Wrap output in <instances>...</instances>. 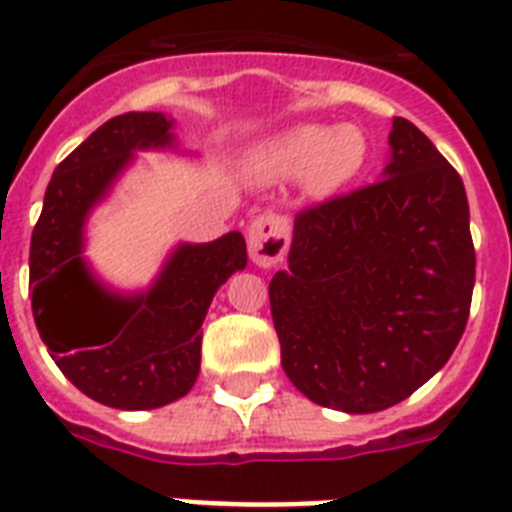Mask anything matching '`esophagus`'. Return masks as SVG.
Returning <instances> with one entry per match:
<instances>
[{
    "mask_svg": "<svg viewBox=\"0 0 512 512\" xmlns=\"http://www.w3.org/2000/svg\"><path fill=\"white\" fill-rule=\"evenodd\" d=\"M288 222L275 214L253 219L248 227V253L259 267H275L288 251Z\"/></svg>",
    "mask_w": 512,
    "mask_h": 512,
    "instance_id": "34e87169",
    "label": "esophagus"
}]
</instances>
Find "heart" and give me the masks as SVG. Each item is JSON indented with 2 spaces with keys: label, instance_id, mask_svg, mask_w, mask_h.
Masks as SVG:
<instances>
[{
  "label": "heart",
  "instance_id": "heart-1",
  "mask_svg": "<svg viewBox=\"0 0 512 512\" xmlns=\"http://www.w3.org/2000/svg\"><path fill=\"white\" fill-rule=\"evenodd\" d=\"M370 161V140L357 124H298L261 150L256 171L272 182L306 179L314 195H333Z\"/></svg>",
  "mask_w": 512,
  "mask_h": 512
}]
</instances>
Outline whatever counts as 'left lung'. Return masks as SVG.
<instances>
[{
	"label": "left lung",
	"mask_w": 512,
	"mask_h": 512,
	"mask_svg": "<svg viewBox=\"0 0 512 512\" xmlns=\"http://www.w3.org/2000/svg\"><path fill=\"white\" fill-rule=\"evenodd\" d=\"M476 251L463 179L394 118L380 182L309 208L269 282L282 370L314 404L367 415L404 402L463 338Z\"/></svg>",
	"instance_id": "1"
}]
</instances>
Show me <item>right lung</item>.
<instances>
[{
    "mask_svg": "<svg viewBox=\"0 0 512 512\" xmlns=\"http://www.w3.org/2000/svg\"><path fill=\"white\" fill-rule=\"evenodd\" d=\"M166 113H124L55 169L31 235V309L63 375L113 410H155L195 386L200 325L216 290L245 269L240 232L177 243L147 288L116 290L87 259V224L147 150H179Z\"/></svg>",
    "mask_w": 512,
    "mask_h": 512,
    "instance_id": "1",
    "label": "right lung"
}]
</instances>
